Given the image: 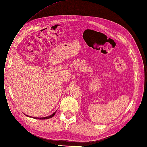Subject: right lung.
<instances>
[{"instance_id": "1", "label": "right lung", "mask_w": 147, "mask_h": 147, "mask_svg": "<svg viewBox=\"0 0 147 147\" xmlns=\"http://www.w3.org/2000/svg\"><path fill=\"white\" fill-rule=\"evenodd\" d=\"M55 113H56V111L55 112H54L53 114L52 115H49V116H48V117H41V118H38V117H32V118H35V119H40V120H45V119H48V118H52V117H53L54 116V115L55 114ZM26 115V114H25ZM27 117H29V115H26Z\"/></svg>"}]
</instances>
